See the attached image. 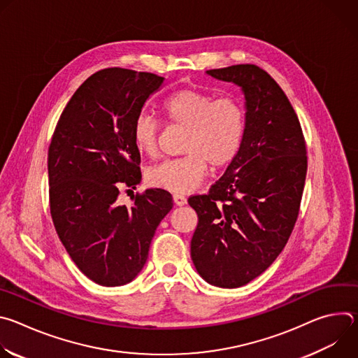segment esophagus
I'll return each mask as SVG.
<instances>
[{"instance_id":"obj_1","label":"esophagus","mask_w":358,"mask_h":358,"mask_svg":"<svg viewBox=\"0 0 358 358\" xmlns=\"http://www.w3.org/2000/svg\"><path fill=\"white\" fill-rule=\"evenodd\" d=\"M173 199H174L176 206H178V207H184L185 203H187V198L184 195H181V194H174Z\"/></svg>"}]
</instances>
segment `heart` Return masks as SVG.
Instances as JSON below:
<instances>
[{
  "instance_id": "b5f03b06",
  "label": "heart",
  "mask_w": 358,
  "mask_h": 358,
  "mask_svg": "<svg viewBox=\"0 0 358 358\" xmlns=\"http://www.w3.org/2000/svg\"><path fill=\"white\" fill-rule=\"evenodd\" d=\"M166 120L185 129L184 156L162 162L147 171L152 187L173 192H189L206 178L208 167L221 170L236 157L245 133V110L232 96L184 87L170 94L162 105ZM159 124L141 113L133 124V144L140 155L155 156Z\"/></svg>"
}]
</instances>
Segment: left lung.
Instances as JSON below:
<instances>
[{
    "label": "left lung",
    "mask_w": 358,
    "mask_h": 358,
    "mask_svg": "<svg viewBox=\"0 0 358 358\" xmlns=\"http://www.w3.org/2000/svg\"><path fill=\"white\" fill-rule=\"evenodd\" d=\"M241 87L245 133L235 160L207 195L188 198L198 215L191 259L218 287H241L283 250L299 215L308 171L299 119L280 86L257 65L207 71Z\"/></svg>",
    "instance_id": "obj_1"
}]
</instances>
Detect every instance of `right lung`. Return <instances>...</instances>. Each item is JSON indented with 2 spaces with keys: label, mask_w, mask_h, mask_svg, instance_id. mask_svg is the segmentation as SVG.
<instances>
[{
  "label": "right lung",
  "mask_w": 358,
  "mask_h": 358,
  "mask_svg": "<svg viewBox=\"0 0 358 358\" xmlns=\"http://www.w3.org/2000/svg\"><path fill=\"white\" fill-rule=\"evenodd\" d=\"M164 78L122 68L99 71L73 93L48 151L50 215L80 272L101 286L131 282L145 265L152 236L173 208L162 188L145 189L133 206L117 202L119 187L141 181L133 124Z\"/></svg>",
  "instance_id": "obj_1"
}]
</instances>
